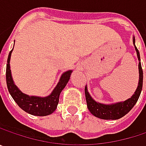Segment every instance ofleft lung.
<instances>
[{
    "instance_id": "obj_1",
    "label": "left lung",
    "mask_w": 146,
    "mask_h": 146,
    "mask_svg": "<svg viewBox=\"0 0 146 146\" xmlns=\"http://www.w3.org/2000/svg\"><path fill=\"white\" fill-rule=\"evenodd\" d=\"M133 44L134 45L136 53H137V57L138 60L139 61V83L137 89L135 92L133 94L130 98L124 102H119L117 103H112V104H103L100 102H96L91 96L90 95L88 91V87L85 85L84 89V93H85V98L87 102V106L89 111L92 115L95 117L105 119V120H117L123 116H125L132 108L133 106L136 104L138 101L141 90H142V85H143V70L141 68V63H140V56L139 52L135 46V40L134 37H133Z\"/></svg>"
}]
</instances>
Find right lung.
I'll return each mask as SVG.
<instances>
[{
	"instance_id": "1",
	"label": "right lung",
	"mask_w": 146,
	"mask_h": 146,
	"mask_svg": "<svg viewBox=\"0 0 146 146\" xmlns=\"http://www.w3.org/2000/svg\"><path fill=\"white\" fill-rule=\"evenodd\" d=\"M13 50L10 51L8 55L7 71H6L7 85L10 95L12 96L15 102L18 105V106L21 109H23L24 111L31 115L43 117L53 113L57 107L60 94L62 91V90L66 87L67 84L68 83L71 73H73V70L66 71L62 74L56 86L54 88V90L49 96L40 97V96L26 95L17 88V86L14 84V81L12 77L11 68H10V60H11Z\"/></svg>"
}]
</instances>
